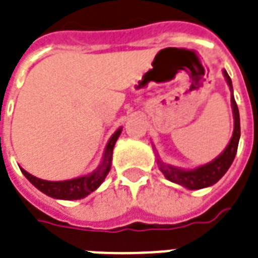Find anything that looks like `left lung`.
Masks as SVG:
<instances>
[{"label":"left lung","instance_id":"obj_1","mask_svg":"<svg viewBox=\"0 0 258 258\" xmlns=\"http://www.w3.org/2000/svg\"><path fill=\"white\" fill-rule=\"evenodd\" d=\"M223 77L226 79L227 85H229L231 91V109H233V118H234V131H233L230 141L227 144V147L223 149L222 153L218 157H215L214 160H211L210 163L199 165V167L192 169L179 168V167L165 164L159 159V155H157V165H159L161 172L164 173V176L169 181L183 185V187L188 189H201L215 184L227 172V169L230 168L231 163L234 160L235 153H237L239 136H241L239 111L238 107H237V103H235L234 95H233L231 79L229 77V74L226 73V70H223Z\"/></svg>","mask_w":258,"mask_h":258}]
</instances>
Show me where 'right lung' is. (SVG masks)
Instances as JSON below:
<instances>
[{"mask_svg": "<svg viewBox=\"0 0 258 258\" xmlns=\"http://www.w3.org/2000/svg\"><path fill=\"white\" fill-rule=\"evenodd\" d=\"M121 132H122V127L117 129L114 135L111 136L110 140L107 141L105 152H103L101 164L89 175L70 179V180L51 181L33 176L23 168H21V172L32 184L35 185L36 188L40 189L41 192L48 195V197L55 198V199H63V201H77V199L86 198L102 184V181L105 180V177L107 176V173L110 171L111 160H113V149H114V145L119 135H121Z\"/></svg>", "mask_w": 258, "mask_h": 258, "instance_id": "1", "label": "right lung"}]
</instances>
